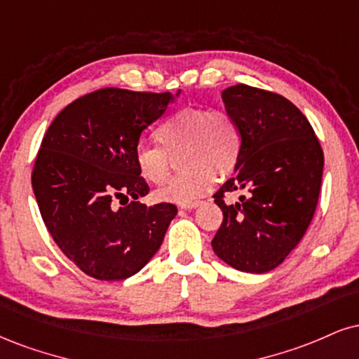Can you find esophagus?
<instances>
[{"label":"esophagus","mask_w":359,"mask_h":359,"mask_svg":"<svg viewBox=\"0 0 359 359\" xmlns=\"http://www.w3.org/2000/svg\"><path fill=\"white\" fill-rule=\"evenodd\" d=\"M198 205H201V202H192V204H182V205H180V209L192 210V209H196V207H198Z\"/></svg>","instance_id":"34e87169"}]
</instances>
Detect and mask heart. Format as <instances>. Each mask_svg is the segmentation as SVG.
I'll use <instances>...</instances> for the list:
<instances>
[{
  "label": "heart",
  "mask_w": 359,
  "mask_h": 359,
  "mask_svg": "<svg viewBox=\"0 0 359 359\" xmlns=\"http://www.w3.org/2000/svg\"><path fill=\"white\" fill-rule=\"evenodd\" d=\"M158 144H138L135 165L147 182L162 184L168 174V154L182 149L179 157L184 174L157 191V198L174 204H192L212 191L215 177L226 179L241 157V132L224 110L184 109L155 132Z\"/></svg>",
  "instance_id": "obj_1"
}]
</instances>
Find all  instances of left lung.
I'll return each instance as SVG.
<instances>
[{
    "instance_id": "left-lung-1",
    "label": "left lung",
    "mask_w": 359,
    "mask_h": 359,
    "mask_svg": "<svg viewBox=\"0 0 359 359\" xmlns=\"http://www.w3.org/2000/svg\"><path fill=\"white\" fill-rule=\"evenodd\" d=\"M241 132L234 177L214 194L224 219L212 249L243 273L264 274L299 244L316 210L323 157L313 127L287 98L248 85L222 90ZM245 190L227 206L224 193Z\"/></svg>"
}]
</instances>
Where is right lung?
Instances as JSON below:
<instances>
[{
	"label": "right lung",
	"instance_id": "1",
	"mask_svg": "<svg viewBox=\"0 0 359 359\" xmlns=\"http://www.w3.org/2000/svg\"><path fill=\"white\" fill-rule=\"evenodd\" d=\"M175 93L103 88L56 115L43 137L32 185L46 229L85 274L122 280L161 248L174 204H138L150 192L135 165L142 132Z\"/></svg>",
	"mask_w": 359,
	"mask_h": 359
}]
</instances>
